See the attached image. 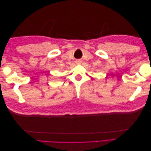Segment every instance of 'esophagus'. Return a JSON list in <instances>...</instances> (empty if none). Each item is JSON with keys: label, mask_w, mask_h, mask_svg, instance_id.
Here are the masks:
<instances>
[{"label": "esophagus", "mask_w": 151, "mask_h": 151, "mask_svg": "<svg viewBox=\"0 0 151 151\" xmlns=\"http://www.w3.org/2000/svg\"><path fill=\"white\" fill-rule=\"evenodd\" d=\"M77 63H80V61L79 60V61H77Z\"/></svg>", "instance_id": "obj_1"}]
</instances>
